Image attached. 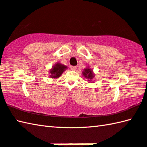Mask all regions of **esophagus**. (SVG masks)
<instances>
[{"label":"esophagus","instance_id":"esophagus-1","mask_svg":"<svg viewBox=\"0 0 147 147\" xmlns=\"http://www.w3.org/2000/svg\"><path fill=\"white\" fill-rule=\"evenodd\" d=\"M70 68H71V70H76V69H77V66H71Z\"/></svg>","mask_w":147,"mask_h":147}]
</instances>
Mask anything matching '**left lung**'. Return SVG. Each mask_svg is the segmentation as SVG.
Instances as JSON below:
<instances>
[{"label":"left lung","instance_id":"8db88e82","mask_svg":"<svg viewBox=\"0 0 147 147\" xmlns=\"http://www.w3.org/2000/svg\"><path fill=\"white\" fill-rule=\"evenodd\" d=\"M82 74H83V76H84V77H86V79H88V81L91 80L94 77V75L93 74V71L90 68L84 69V71H83V72H82Z\"/></svg>","mask_w":147,"mask_h":147}]
</instances>
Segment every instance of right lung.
Segmentation results:
<instances>
[{
    "mask_svg": "<svg viewBox=\"0 0 147 147\" xmlns=\"http://www.w3.org/2000/svg\"><path fill=\"white\" fill-rule=\"evenodd\" d=\"M67 68L66 66L63 65L60 63H57L55 65L53 68L51 70V77L52 79H57L59 77L66 69Z\"/></svg>",
    "mask_w": 147,
    "mask_h": 147,
    "instance_id": "right-lung-1",
    "label": "right lung"
}]
</instances>
